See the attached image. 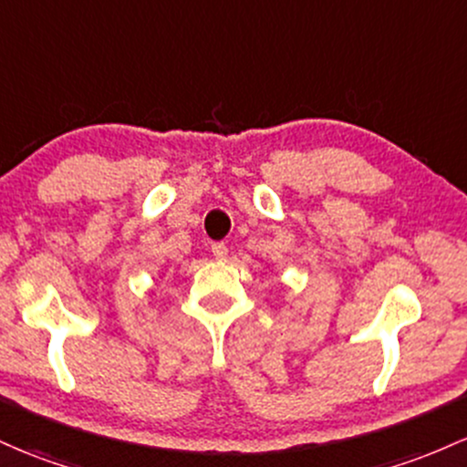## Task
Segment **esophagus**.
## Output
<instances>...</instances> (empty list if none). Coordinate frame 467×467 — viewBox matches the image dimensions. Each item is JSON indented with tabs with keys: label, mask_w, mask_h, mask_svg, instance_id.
Wrapping results in <instances>:
<instances>
[{
	"label": "esophagus",
	"mask_w": 467,
	"mask_h": 467,
	"mask_svg": "<svg viewBox=\"0 0 467 467\" xmlns=\"http://www.w3.org/2000/svg\"><path fill=\"white\" fill-rule=\"evenodd\" d=\"M210 250H213L214 259H225V257H228V245L222 244V242L210 245Z\"/></svg>",
	"instance_id": "esophagus-1"
}]
</instances>
